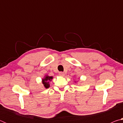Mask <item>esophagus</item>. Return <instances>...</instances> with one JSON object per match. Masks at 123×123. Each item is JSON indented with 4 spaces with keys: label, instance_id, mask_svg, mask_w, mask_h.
<instances>
[{
    "label": "esophagus",
    "instance_id": "34e87169",
    "mask_svg": "<svg viewBox=\"0 0 123 123\" xmlns=\"http://www.w3.org/2000/svg\"><path fill=\"white\" fill-rule=\"evenodd\" d=\"M59 75L60 76H63L64 75V74L63 72H60L59 73Z\"/></svg>",
    "mask_w": 123,
    "mask_h": 123
}]
</instances>
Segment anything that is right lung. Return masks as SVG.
I'll use <instances>...</instances> for the list:
<instances>
[{"label":"right lung","instance_id":"obj_1","mask_svg":"<svg viewBox=\"0 0 123 123\" xmlns=\"http://www.w3.org/2000/svg\"><path fill=\"white\" fill-rule=\"evenodd\" d=\"M52 79H53V77H52V76H45L44 79H43V80H42L43 84L44 85V87L46 88H49V81H51Z\"/></svg>","mask_w":123,"mask_h":123}]
</instances>
